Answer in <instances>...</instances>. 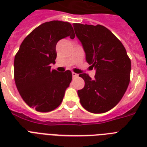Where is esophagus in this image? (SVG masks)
Returning a JSON list of instances; mask_svg holds the SVG:
<instances>
[{
  "label": "esophagus",
  "mask_w": 147,
  "mask_h": 147,
  "mask_svg": "<svg viewBox=\"0 0 147 147\" xmlns=\"http://www.w3.org/2000/svg\"><path fill=\"white\" fill-rule=\"evenodd\" d=\"M71 75H72V77H73V78H77V77H78V74H76L75 73V72H72Z\"/></svg>",
  "instance_id": "esophagus-1"
}]
</instances>
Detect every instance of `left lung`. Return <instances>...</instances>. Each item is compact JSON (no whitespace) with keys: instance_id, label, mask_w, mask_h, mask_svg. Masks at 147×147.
Wrapping results in <instances>:
<instances>
[{"instance_id":"obj_1","label":"left lung","mask_w":147,"mask_h":147,"mask_svg":"<svg viewBox=\"0 0 147 147\" xmlns=\"http://www.w3.org/2000/svg\"><path fill=\"white\" fill-rule=\"evenodd\" d=\"M85 59L96 70L94 79L82 73L85 87L78 90L81 105L88 111L101 114L116 106L130 83L131 62L121 42L101 25L73 24Z\"/></svg>"}]
</instances>
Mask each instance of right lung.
<instances>
[{
    "label": "right lung",
    "instance_id": "1",
    "mask_svg": "<svg viewBox=\"0 0 147 147\" xmlns=\"http://www.w3.org/2000/svg\"><path fill=\"white\" fill-rule=\"evenodd\" d=\"M67 36L75 38L68 22L53 20L34 29L20 47L14 58V79L17 90L30 107L49 112L62 103L71 82V71L51 69L56 59L55 47Z\"/></svg>",
    "mask_w": 147,
    "mask_h": 147
}]
</instances>
